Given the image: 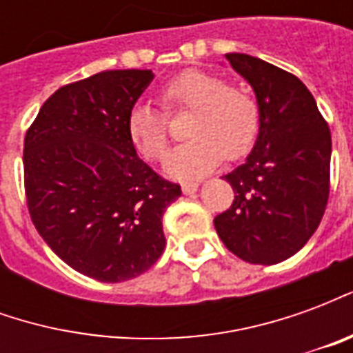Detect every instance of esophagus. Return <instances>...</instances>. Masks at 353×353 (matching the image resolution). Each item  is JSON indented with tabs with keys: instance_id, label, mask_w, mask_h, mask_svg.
Listing matches in <instances>:
<instances>
[{
	"instance_id": "34e87169",
	"label": "esophagus",
	"mask_w": 353,
	"mask_h": 353,
	"mask_svg": "<svg viewBox=\"0 0 353 353\" xmlns=\"http://www.w3.org/2000/svg\"><path fill=\"white\" fill-rule=\"evenodd\" d=\"M196 189H199V181H185V183H181L183 194H192V192H196Z\"/></svg>"
}]
</instances>
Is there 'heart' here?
Returning <instances> with one entry per match:
<instances>
[{
    "label": "heart",
    "instance_id": "1",
    "mask_svg": "<svg viewBox=\"0 0 353 353\" xmlns=\"http://www.w3.org/2000/svg\"><path fill=\"white\" fill-rule=\"evenodd\" d=\"M162 110L139 103L128 115V138L149 162H161L170 145L168 117L189 111L183 134L187 141L166 161V172L189 179L215 168L223 157L236 161L257 139L261 123L259 101L252 90L225 83L204 70H185L159 90Z\"/></svg>",
    "mask_w": 353,
    "mask_h": 353
}]
</instances>
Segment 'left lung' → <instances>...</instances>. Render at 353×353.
I'll use <instances>...</instances> for the list:
<instances>
[{"mask_svg":"<svg viewBox=\"0 0 353 353\" xmlns=\"http://www.w3.org/2000/svg\"><path fill=\"white\" fill-rule=\"evenodd\" d=\"M225 57L255 90L261 123L248 161L225 176L234 200L214 225L236 257L276 265L310 240L325 214L331 132L293 73L250 54Z\"/></svg>","mask_w":353,"mask_h":353,"instance_id":"1","label":"left lung"}]
</instances>
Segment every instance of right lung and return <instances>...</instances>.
Returning a JSON list of instances; mask_svg holds the SVG:
<instances>
[{"instance_id": "add662e5", "label": "right lung", "mask_w": 353, "mask_h": 353, "mask_svg": "<svg viewBox=\"0 0 353 353\" xmlns=\"http://www.w3.org/2000/svg\"><path fill=\"white\" fill-rule=\"evenodd\" d=\"M151 81V70H109L60 87L24 138L35 229L65 265L105 283L132 280L159 261L162 215L181 196L128 138V115Z\"/></svg>"}]
</instances>
